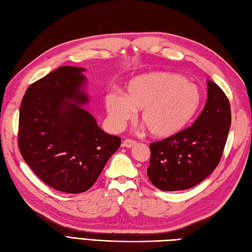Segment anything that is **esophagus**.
<instances>
[{
	"label": "esophagus",
	"instance_id": "obj_1",
	"mask_svg": "<svg viewBox=\"0 0 252 252\" xmlns=\"http://www.w3.org/2000/svg\"><path fill=\"white\" fill-rule=\"evenodd\" d=\"M136 144H138V143H136L134 140L126 139V140H124V142H123V146H124V147H126V148H131V147L135 146Z\"/></svg>",
	"mask_w": 252,
	"mask_h": 252
}]
</instances>
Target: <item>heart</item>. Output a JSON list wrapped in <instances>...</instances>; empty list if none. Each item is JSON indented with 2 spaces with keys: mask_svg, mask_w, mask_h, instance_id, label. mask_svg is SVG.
I'll use <instances>...</instances> for the list:
<instances>
[{
  "mask_svg": "<svg viewBox=\"0 0 252 252\" xmlns=\"http://www.w3.org/2000/svg\"><path fill=\"white\" fill-rule=\"evenodd\" d=\"M105 105L114 127L121 128L142 110V124L151 136L167 139L186 127L199 110L201 93L180 74L150 72L128 84V94L109 93Z\"/></svg>",
  "mask_w": 252,
  "mask_h": 252,
  "instance_id": "1",
  "label": "heart"
}]
</instances>
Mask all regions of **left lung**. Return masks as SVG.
Masks as SVG:
<instances>
[{"mask_svg": "<svg viewBox=\"0 0 252 252\" xmlns=\"http://www.w3.org/2000/svg\"><path fill=\"white\" fill-rule=\"evenodd\" d=\"M207 83V101L192 126L149 145L148 178L163 191H178L200 184L222 158L231 125L230 104L215 82Z\"/></svg>", "mask_w": 252, "mask_h": 252, "instance_id": "8db88e82", "label": "left lung"}]
</instances>
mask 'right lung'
Returning a JSON list of instances; mask_svg holds the SVG:
<instances>
[{
  "instance_id": "obj_1",
  "label": "right lung",
  "mask_w": 252,
  "mask_h": 252,
  "mask_svg": "<svg viewBox=\"0 0 252 252\" xmlns=\"http://www.w3.org/2000/svg\"><path fill=\"white\" fill-rule=\"evenodd\" d=\"M84 70L74 66L53 70L27 88L20 107L23 158L45 184L66 193L93 186L122 142L104 132L80 106L89 101L82 88Z\"/></svg>"
}]
</instances>
